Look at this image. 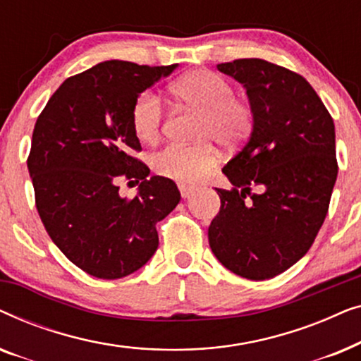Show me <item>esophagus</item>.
Instances as JSON below:
<instances>
[{"label":"esophagus","instance_id":"34e87169","mask_svg":"<svg viewBox=\"0 0 361 361\" xmlns=\"http://www.w3.org/2000/svg\"><path fill=\"white\" fill-rule=\"evenodd\" d=\"M179 190H180V195H182V199H189V197L192 195V192H194V187H190V185H187V184H179Z\"/></svg>","mask_w":361,"mask_h":361}]
</instances>
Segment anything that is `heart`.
Instances as JSON below:
<instances>
[{"label":"heart","instance_id":"b5f03b06","mask_svg":"<svg viewBox=\"0 0 361 361\" xmlns=\"http://www.w3.org/2000/svg\"><path fill=\"white\" fill-rule=\"evenodd\" d=\"M176 100L197 113L195 142L167 145L152 156L151 164L157 174L179 182H195L219 159L214 142L233 146L243 141L253 128V108L245 98L233 95V87L224 77L209 71H195L171 85ZM164 110L159 97L141 93L133 103L131 126L137 140L156 142L162 130Z\"/></svg>","mask_w":361,"mask_h":361}]
</instances>
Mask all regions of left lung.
Segmentation results:
<instances>
[{
    "mask_svg": "<svg viewBox=\"0 0 361 361\" xmlns=\"http://www.w3.org/2000/svg\"><path fill=\"white\" fill-rule=\"evenodd\" d=\"M216 67L243 83L253 131L224 167L233 187L216 189L220 212L209 243L231 273L269 279L307 253L327 215L338 174L334 120L310 83L289 68L263 59Z\"/></svg>",
    "mask_w": 361,
    "mask_h": 361,
    "instance_id": "obj_1",
    "label": "left lung"
}]
</instances>
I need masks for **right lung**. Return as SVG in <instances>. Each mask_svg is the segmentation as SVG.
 <instances>
[{"label": "right lung", "mask_w": 361, "mask_h": 361, "mask_svg": "<svg viewBox=\"0 0 361 361\" xmlns=\"http://www.w3.org/2000/svg\"><path fill=\"white\" fill-rule=\"evenodd\" d=\"M176 67L97 63L68 77L37 116L27 156L36 209L57 248L95 278L120 279L145 266L159 245L156 224L180 200L174 180L147 179L131 126L140 93ZM120 176L142 182L135 200L117 194Z\"/></svg>", "instance_id": "right-lung-1"}]
</instances>
